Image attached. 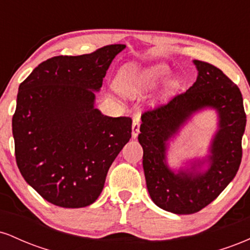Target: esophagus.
I'll use <instances>...</instances> for the list:
<instances>
[{
  "label": "esophagus",
  "mask_w": 250,
  "mask_h": 250,
  "mask_svg": "<svg viewBox=\"0 0 250 250\" xmlns=\"http://www.w3.org/2000/svg\"><path fill=\"white\" fill-rule=\"evenodd\" d=\"M140 122H141V120H140L139 116H135L133 119V125H131V135H133L134 139H136L137 135L140 133Z\"/></svg>",
  "instance_id": "1"
}]
</instances>
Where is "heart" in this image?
I'll list each match as a JSON object with an SVG mask.
<instances>
[{
	"label": "heart",
	"instance_id": "obj_1",
	"mask_svg": "<svg viewBox=\"0 0 250 250\" xmlns=\"http://www.w3.org/2000/svg\"><path fill=\"white\" fill-rule=\"evenodd\" d=\"M170 74V69L165 63H156L149 67H140L136 64H125L119 70L115 77L116 90L128 97H136L150 90L165 81ZM180 82L171 79L167 82L166 91L171 93L176 90Z\"/></svg>",
	"mask_w": 250,
	"mask_h": 250
}]
</instances>
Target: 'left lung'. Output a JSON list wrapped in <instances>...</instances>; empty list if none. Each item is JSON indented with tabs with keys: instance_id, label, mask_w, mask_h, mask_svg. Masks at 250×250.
<instances>
[{
	"instance_id": "obj_1",
	"label": "left lung",
	"mask_w": 250,
	"mask_h": 250,
	"mask_svg": "<svg viewBox=\"0 0 250 250\" xmlns=\"http://www.w3.org/2000/svg\"><path fill=\"white\" fill-rule=\"evenodd\" d=\"M193 62L196 82L167 104L143 113L139 134L149 195L157 207L179 215L200 211L233 181L242 159L247 122L239 87L210 63ZM208 107L219 119L209 154L174 171L167 162L168 142L195 112Z\"/></svg>"
}]
</instances>
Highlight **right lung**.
<instances>
[{"label": "right lung", "instance_id": "obj_1", "mask_svg": "<svg viewBox=\"0 0 250 250\" xmlns=\"http://www.w3.org/2000/svg\"><path fill=\"white\" fill-rule=\"evenodd\" d=\"M125 48L110 44L91 54L51 57L20 84L13 116L17 167L53 205L82 208L95 202L111 163L130 140V117L105 116L95 108V91Z\"/></svg>", "mask_w": 250, "mask_h": 250}]
</instances>
